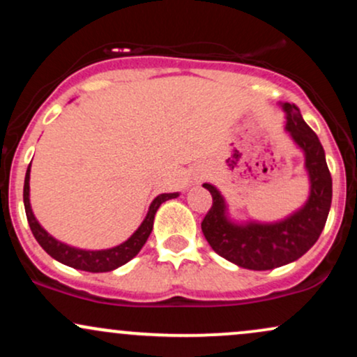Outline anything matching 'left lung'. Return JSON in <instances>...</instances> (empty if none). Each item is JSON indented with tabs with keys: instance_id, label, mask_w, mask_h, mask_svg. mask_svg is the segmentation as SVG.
I'll use <instances>...</instances> for the list:
<instances>
[{
	"instance_id": "left-lung-1",
	"label": "left lung",
	"mask_w": 357,
	"mask_h": 357,
	"mask_svg": "<svg viewBox=\"0 0 357 357\" xmlns=\"http://www.w3.org/2000/svg\"><path fill=\"white\" fill-rule=\"evenodd\" d=\"M287 114L285 130L305 155L310 195L304 206L277 223H233L227 203L213 184L203 186L211 192L213 204L202 221L210 247L231 264L250 270H272L296 261L319 240L333 202V178L326 153L317 134L305 124L296 104H282Z\"/></svg>"
}]
</instances>
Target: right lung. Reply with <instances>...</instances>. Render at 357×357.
<instances>
[{"label": "right lung", "instance_id": "add662e5", "mask_svg": "<svg viewBox=\"0 0 357 357\" xmlns=\"http://www.w3.org/2000/svg\"><path fill=\"white\" fill-rule=\"evenodd\" d=\"M30 166H28L26 176H24L23 203H24V211H26V220L31 228V233H33V236L40 243V247H42L52 258L59 260L60 264L68 265V267L77 268V270H85V272H92V273L110 272V270H116L121 267V265H124L129 260H132V258L141 252V248L144 247L147 238H149L151 231H153L154 215L155 211H158V208L165 202H167V199L178 198L179 196V192H162V195L155 196L154 202L151 203L149 211H147L144 221L141 223V227H139L137 230L132 233V236L127 238L124 243L107 250H82V248L70 247V245L61 243V241L55 240L52 235H48V233L42 228V225L36 221L30 206Z\"/></svg>", "mask_w": 357, "mask_h": 357}]
</instances>
